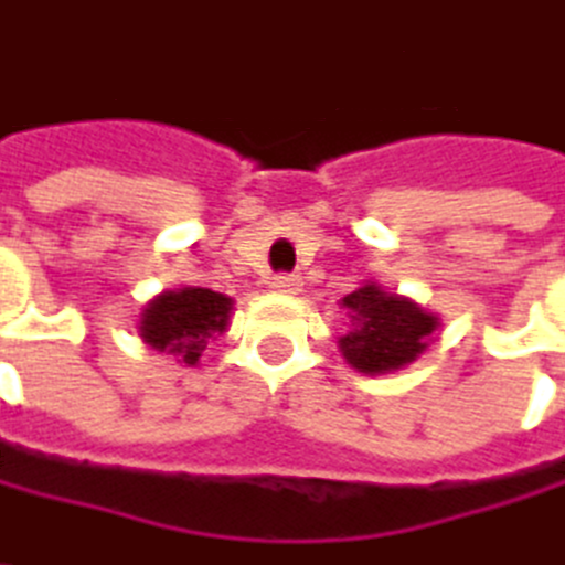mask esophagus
<instances>
[{
  "instance_id": "obj_1",
  "label": "esophagus",
  "mask_w": 565,
  "mask_h": 565,
  "mask_svg": "<svg viewBox=\"0 0 565 565\" xmlns=\"http://www.w3.org/2000/svg\"><path fill=\"white\" fill-rule=\"evenodd\" d=\"M299 276H273V282H269V289L273 292H299Z\"/></svg>"
}]
</instances>
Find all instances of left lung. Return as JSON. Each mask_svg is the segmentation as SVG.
<instances>
[{
	"label": "left lung",
	"instance_id": "1",
	"mask_svg": "<svg viewBox=\"0 0 565 565\" xmlns=\"http://www.w3.org/2000/svg\"><path fill=\"white\" fill-rule=\"evenodd\" d=\"M341 309L348 316V331L338 338V351L358 374L367 377L409 367L443 324L436 312H426L419 302L387 292L371 279L348 292Z\"/></svg>",
	"mask_w": 565,
	"mask_h": 565
}]
</instances>
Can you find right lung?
Segmentation results:
<instances>
[{
	"label": "right lung",
	"mask_w": 565,
	"mask_h": 565,
	"mask_svg": "<svg viewBox=\"0 0 565 565\" xmlns=\"http://www.w3.org/2000/svg\"><path fill=\"white\" fill-rule=\"evenodd\" d=\"M231 312L234 299L224 292L204 286L162 289L142 306L136 331L152 351L175 358L184 367H194L201 361V351L231 328Z\"/></svg>",
	"instance_id": "1"
}]
</instances>
